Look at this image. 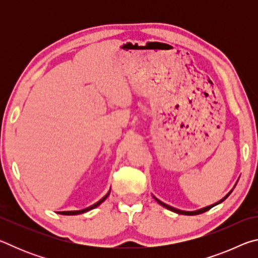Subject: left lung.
Here are the masks:
<instances>
[{"label": "left lung", "mask_w": 258, "mask_h": 258, "mask_svg": "<svg viewBox=\"0 0 258 258\" xmlns=\"http://www.w3.org/2000/svg\"><path fill=\"white\" fill-rule=\"evenodd\" d=\"M237 183H238V181L235 182V184H234V186L237 185ZM234 186H233V189H234ZM233 189L231 190L228 195L225 196V197H223L222 198L220 202H217V203H215V204H213V205H209V206H207V207H204V208H200V209H197V211H192V212H189V211H181V209H177V208H174V207H172V206H169V205H167V204H165V203H163V202H160L159 199H157L155 196H152V197L155 198V200L157 203H158L159 205H161V206L163 207H165V208H167V209H169V211H172V212H174V213H176V214H182V215H198V214H203V213H205V212H207V211H209V209L211 208H213L214 206H216V205H218V204H221V203H223L224 200L229 197V196L231 195V192L233 191Z\"/></svg>", "instance_id": "obj_1"}]
</instances>
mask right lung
I'll return each mask as SVG.
<instances>
[{
  "instance_id": "1",
  "label": "right lung",
  "mask_w": 258,
  "mask_h": 258,
  "mask_svg": "<svg viewBox=\"0 0 258 258\" xmlns=\"http://www.w3.org/2000/svg\"><path fill=\"white\" fill-rule=\"evenodd\" d=\"M109 194H110V190L108 191V194L104 196L103 198H101L99 200L98 203H95L94 205H92V206H90V207H87V208H84V209H81V211H67V212H59V214H61V215H78V214H83V213H86V212H89V211H91V209H93V208H97L99 205H101L104 200L107 199V197L109 196Z\"/></svg>"
}]
</instances>
